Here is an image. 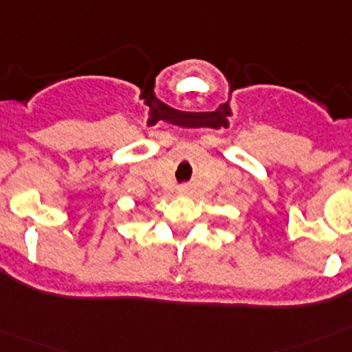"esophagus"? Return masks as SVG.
<instances>
[{"label":"esophagus","instance_id":"34e87169","mask_svg":"<svg viewBox=\"0 0 352 352\" xmlns=\"http://www.w3.org/2000/svg\"><path fill=\"white\" fill-rule=\"evenodd\" d=\"M188 192H190V188H188V186H186V185L179 186V188H178V194L179 195H186V194H188Z\"/></svg>","mask_w":352,"mask_h":352}]
</instances>
